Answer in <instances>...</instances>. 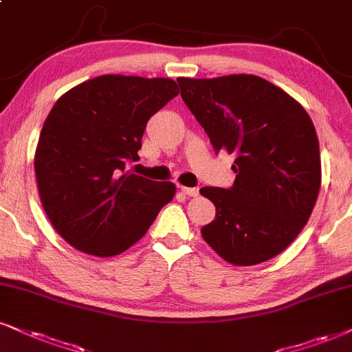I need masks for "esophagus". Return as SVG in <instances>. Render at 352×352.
<instances>
[{"mask_svg": "<svg viewBox=\"0 0 352 352\" xmlns=\"http://www.w3.org/2000/svg\"><path fill=\"white\" fill-rule=\"evenodd\" d=\"M179 189H181V192H184L186 196H189V197L199 196V189L197 188H186V186H179Z\"/></svg>", "mask_w": 352, "mask_h": 352, "instance_id": "esophagus-1", "label": "esophagus"}]
</instances>
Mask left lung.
I'll return each instance as SVG.
<instances>
[{"mask_svg":"<svg viewBox=\"0 0 352 352\" xmlns=\"http://www.w3.org/2000/svg\"><path fill=\"white\" fill-rule=\"evenodd\" d=\"M177 83L217 153L236 155L232 188L201 189L215 206L202 238L235 266L274 258L309 222L322 186L310 116L285 91L254 75L177 78Z\"/></svg>","mask_w":352,"mask_h":352,"instance_id":"1","label":"left lung"}]
</instances>
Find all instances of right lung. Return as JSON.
Instances as JSON below:
<instances>
[{"label": "right lung", "mask_w": 352, "mask_h": 352, "mask_svg": "<svg viewBox=\"0 0 352 352\" xmlns=\"http://www.w3.org/2000/svg\"><path fill=\"white\" fill-rule=\"evenodd\" d=\"M179 94L169 78L102 75L63 94L34 156L38 196L68 245L98 258L124 253L148 232L176 186L127 171L146 122Z\"/></svg>", "instance_id": "right-lung-1"}]
</instances>
